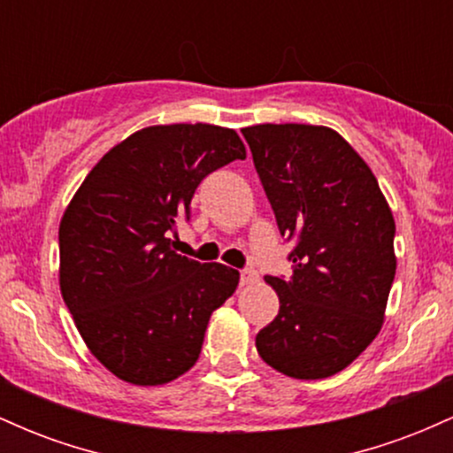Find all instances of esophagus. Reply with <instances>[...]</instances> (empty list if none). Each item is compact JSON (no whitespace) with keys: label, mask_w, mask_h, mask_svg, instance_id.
<instances>
[{"label":"esophagus","mask_w":453,"mask_h":453,"mask_svg":"<svg viewBox=\"0 0 453 453\" xmlns=\"http://www.w3.org/2000/svg\"><path fill=\"white\" fill-rule=\"evenodd\" d=\"M257 280V273L253 268H244L241 273V285H251Z\"/></svg>","instance_id":"1"}]
</instances>
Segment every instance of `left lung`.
Segmentation results:
<instances>
[{"label":"left lung","mask_w":453,"mask_h":453,"mask_svg":"<svg viewBox=\"0 0 453 453\" xmlns=\"http://www.w3.org/2000/svg\"><path fill=\"white\" fill-rule=\"evenodd\" d=\"M242 136L279 232L296 241L292 277H266L280 306L257 332V353L288 377H330L381 330L396 274L392 211L334 129L266 123Z\"/></svg>","instance_id":"1"}]
</instances>
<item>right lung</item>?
I'll use <instances>...</instances> for the list:
<instances>
[{"label": "right lung", "mask_w": 453, "mask_h": 453, "mask_svg": "<svg viewBox=\"0 0 453 453\" xmlns=\"http://www.w3.org/2000/svg\"><path fill=\"white\" fill-rule=\"evenodd\" d=\"M234 129L153 126L97 161L59 226L64 303L93 356L134 386H161L194 366L212 311L238 270L173 251L176 223L211 173L244 159Z\"/></svg>", "instance_id": "right-lung-1"}]
</instances>
